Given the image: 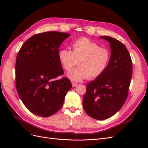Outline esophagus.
<instances>
[{"instance_id": "34e87169", "label": "esophagus", "mask_w": 148, "mask_h": 148, "mask_svg": "<svg viewBox=\"0 0 148 148\" xmlns=\"http://www.w3.org/2000/svg\"><path fill=\"white\" fill-rule=\"evenodd\" d=\"M71 84H72V86H73V87H75V86H77V85L78 84V83H75V82H71Z\"/></svg>"}]
</instances>
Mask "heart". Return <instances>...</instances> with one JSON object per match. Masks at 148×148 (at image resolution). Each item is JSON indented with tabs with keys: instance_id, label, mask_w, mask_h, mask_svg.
Segmentation results:
<instances>
[{
	"instance_id": "b5f03b06",
	"label": "heart",
	"mask_w": 148,
	"mask_h": 148,
	"mask_svg": "<svg viewBox=\"0 0 148 148\" xmlns=\"http://www.w3.org/2000/svg\"><path fill=\"white\" fill-rule=\"evenodd\" d=\"M72 51L62 49L58 52V57L62 67L70 71L77 65L78 68L67 74V77L73 82H78L86 78L95 79L104 73L108 67L111 53L108 49L101 47L97 42L86 38H82L74 41Z\"/></svg>"
}]
</instances>
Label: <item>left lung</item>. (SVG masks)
<instances>
[{"label":"left lung","instance_id":"1","mask_svg":"<svg viewBox=\"0 0 148 148\" xmlns=\"http://www.w3.org/2000/svg\"><path fill=\"white\" fill-rule=\"evenodd\" d=\"M100 38L110 43V61L104 73L87 84L83 106L91 117L104 120L115 114L124 104L133 68L131 57L123 43L109 36Z\"/></svg>","mask_w":148,"mask_h":148}]
</instances>
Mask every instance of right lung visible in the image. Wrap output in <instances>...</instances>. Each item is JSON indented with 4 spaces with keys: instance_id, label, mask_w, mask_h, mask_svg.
I'll use <instances>...</instances> for the list:
<instances>
[{
    "instance_id": "obj_1",
    "label": "right lung",
    "mask_w": 148,
    "mask_h": 148,
    "mask_svg": "<svg viewBox=\"0 0 148 148\" xmlns=\"http://www.w3.org/2000/svg\"><path fill=\"white\" fill-rule=\"evenodd\" d=\"M70 34L57 31L36 34L29 38L18 52L15 65L16 88L24 105L31 112L47 117L63 106L72 87L64 77L58 57L59 47Z\"/></svg>"
}]
</instances>
